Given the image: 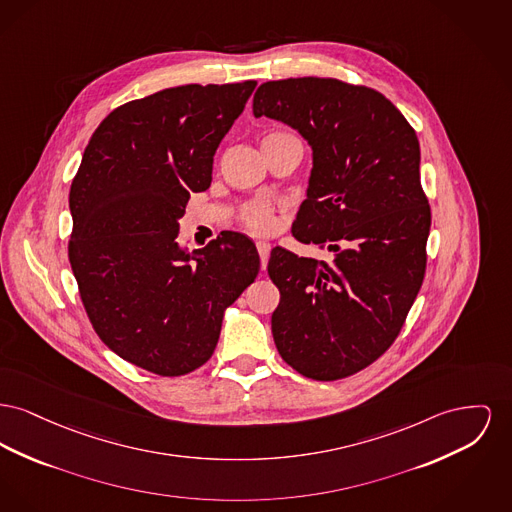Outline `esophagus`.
<instances>
[{
	"label": "esophagus",
	"instance_id": "obj_1",
	"mask_svg": "<svg viewBox=\"0 0 512 512\" xmlns=\"http://www.w3.org/2000/svg\"><path fill=\"white\" fill-rule=\"evenodd\" d=\"M257 251H259V257H261V267L267 269L269 255H271V243L269 241H257Z\"/></svg>",
	"mask_w": 512,
	"mask_h": 512
}]
</instances>
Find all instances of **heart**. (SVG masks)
<instances>
[{
    "mask_svg": "<svg viewBox=\"0 0 512 512\" xmlns=\"http://www.w3.org/2000/svg\"><path fill=\"white\" fill-rule=\"evenodd\" d=\"M271 135H282V133H271ZM240 222L255 234H267L276 224L274 209L265 201H253L241 209Z\"/></svg>",
    "mask_w": 512,
    "mask_h": 512,
    "instance_id": "b5f03b06",
    "label": "heart"
}]
</instances>
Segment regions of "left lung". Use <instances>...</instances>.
<instances>
[{
    "instance_id": "left-lung-1",
    "label": "left lung",
    "mask_w": 512,
    "mask_h": 512,
    "mask_svg": "<svg viewBox=\"0 0 512 512\" xmlns=\"http://www.w3.org/2000/svg\"><path fill=\"white\" fill-rule=\"evenodd\" d=\"M253 114L309 143L313 168L292 234L332 251L317 261L272 249L274 344L303 377L344 379L391 348L423 282L431 209L416 131L381 92L321 77L263 83Z\"/></svg>"
}]
</instances>
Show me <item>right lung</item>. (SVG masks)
I'll return each instance as SVG.
<instances>
[{
  "label": "right lung",
  "mask_w": 512,
  "mask_h": 512,
  "mask_svg": "<svg viewBox=\"0 0 512 512\" xmlns=\"http://www.w3.org/2000/svg\"><path fill=\"white\" fill-rule=\"evenodd\" d=\"M257 81L183 85L131 100L92 133L69 191V263L100 340L162 377L201 367L226 307L259 274L255 243L226 232L187 253L178 243L189 191Z\"/></svg>",
  "instance_id": "add662e5"
}]
</instances>
